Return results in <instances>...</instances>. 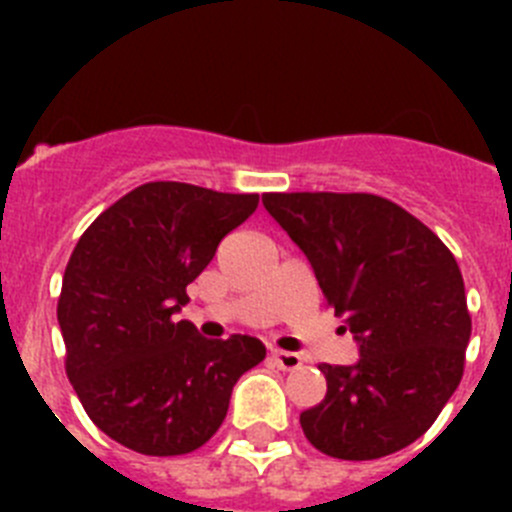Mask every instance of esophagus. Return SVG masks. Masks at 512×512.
<instances>
[{
    "instance_id": "1",
    "label": "esophagus",
    "mask_w": 512,
    "mask_h": 512,
    "mask_svg": "<svg viewBox=\"0 0 512 512\" xmlns=\"http://www.w3.org/2000/svg\"><path fill=\"white\" fill-rule=\"evenodd\" d=\"M271 359H274V364L279 366V369H284V372H292V369H297V366H302V356L295 354V351H271Z\"/></svg>"
}]
</instances>
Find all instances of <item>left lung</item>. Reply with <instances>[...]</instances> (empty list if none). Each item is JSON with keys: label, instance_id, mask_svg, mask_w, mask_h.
Wrapping results in <instances>:
<instances>
[{"label": "left lung", "instance_id": "left-lung-1", "mask_svg": "<svg viewBox=\"0 0 512 512\" xmlns=\"http://www.w3.org/2000/svg\"><path fill=\"white\" fill-rule=\"evenodd\" d=\"M261 202L305 253L359 346L356 364H320L328 392L300 415L307 441L348 461L418 441L459 387L472 336L451 251L377 194L292 192Z\"/></svg>", "mask_w": 512, "mask_h": 512}]
</instances>
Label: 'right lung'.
<instances>
[{
	"label": "right lung",
	"instance_id": "add662e5",
	"mask_svg": "<svg viewBox=\"0 0 512 512\" xmlns=\"http://www.w3.org/2000/svg\"><path fill=\"white\" fill-rule=\"evenodd\" d=\"M256 207L259 194L151 182L107 207L79 238L58 325L66 374L112 441L148 456L200 449L223 425L235 382L264 361L259 338L210 341L176 320L187 284Z\"/></svg>",
	"mask_w": 512,
	"mask_h": 512
}]
</instances>
